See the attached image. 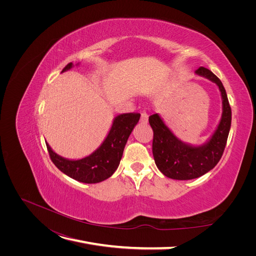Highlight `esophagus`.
I'll return each instance as SVG.
<instances>
[{
	"label": "esophagus",
	"instance_id": "esophagus-1",
	"mask_svg": "<svg viewBox=\"0 0 256 256\" xmlns=\"http://www.w3.org/2000/svg\"><path fill=\"white\" fill-rule=\"evenodd\" d=\"M140 121H141L142 124H147V121H148V115H147L146 112H142V113H141Z\"/></svg>",
	"mask_w": 256,
	"mask_h": 256
}]
</instances>
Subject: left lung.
I'll return each instance as SVG.
<instances>
[{"mask_svg":"<svg viewBox=\"0 0 256 256\" xmlns=\"http://www.w3.org/2000/svg\"><path fill=\"white\" fill-rule=\"evenodd\" d=\"M196 74L216 83L223 100L221 121L206 144L195 147L182 143L165 126L158 114L148 119L154 130L152 154L156 165L165 176L172 180L197 178L216 166L224 152L232 126V108L220 78L206 67H199Z\"/></svg>","mask_w":256,"mask_h":256,"instance_id":"left-lung-1","label":"left lung"}]
</instances>
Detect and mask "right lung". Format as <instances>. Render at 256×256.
Returning <instances> with one entry per match:
<instances>
[{"instance_id": "obj_1", "label": "right lung", "mask_w": 256, "mask_h": 256, "mask_svg": "<svg viewBox=\"0 0 256 256\" xmlns=\"http://www.w3.org/2000/svg\"><path fill=\"white\" fill-rule=\"evenodd\" d=\"M72 67V63H68L62 72ZM139 119V113L118 115L102 144L92 154L82 160L64 158L54 152L46 143L52 162L66 176L80 182L96 184L109 178L118 168L126 141Z\"/></svg>"}]
</instances>
